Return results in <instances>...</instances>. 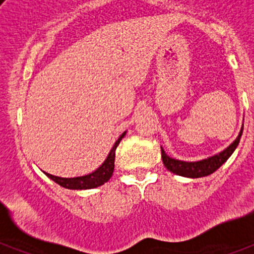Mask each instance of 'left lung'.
Returning <instances> with one entry per match:
<instances>
[{"mask_svg":"<svg viewBox=\"0 0 254 254\" xmlns=\"http://www.w3.org/2000/svg\"><path fill=\"white\" fill-rule=\"evenodd\" d=\"M242 133H243V127H242L241 132L238 134V137L225 150H223L219 154L214 155V156H210V158L198 161H183L178 160V159H173L170 156H168L165 154V151H164L163 147H161L163 163L169 172L174 173L177 176L187 177V178H201V177L210 176L214 172H216L230 158V155L234 152V150L238 146V143L241 141Z\"/></svg>","mask_w":254,"mask_h":254,"instance_id":"obj_1","label":"left lung"}]
</instances>
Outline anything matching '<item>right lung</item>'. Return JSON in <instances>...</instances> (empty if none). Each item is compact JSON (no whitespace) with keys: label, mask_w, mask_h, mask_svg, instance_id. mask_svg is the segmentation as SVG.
Wrapping results in <instances>:
<instances>
[{"label":"right lung","mask_w":254,"mask_h":254,"mask_svg":"<svg viewBox=\"0 0 254 254\" xmlns=\"http://www.w3.org/2000/svg\"><path fill=\"white\" fill-rule=\"evenodd\" d=\"M125 134L126 131L123 132L120 136V138L116 141V143H114L112 150L109 151V154H108L104 163H103L98 169L94 170L93 173H89V174L82 177H73V178H62V177L52 176V174L46 172H44V174H46L48 178H51L52 181H55L57 185L61 186V187L68 188V190H91V188H96L99 187V186H103L111 179L112 176H113L116 149L117 146L120 145L121 140L125 137Z\"/></svg>","instance_id":"1"}]
</instances>
